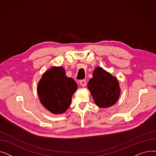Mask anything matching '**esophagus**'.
<instances>
[{
    "mask_svg": "<svg viewBox=\"0 0 156 156\" xmlns=\"http://www.w3.org/2000/svg\"><path fill=\"white\" fill-rule=\"evenodd\" d=\"M80 83L81 87H85L87 85V81L85 80H82L80 81Z\"/></svg>",
    "mask_w": 156,
    "mask_h": 156,
    "instance_id": "obj_1",
    "label": "esophagus"
}]
</instances>
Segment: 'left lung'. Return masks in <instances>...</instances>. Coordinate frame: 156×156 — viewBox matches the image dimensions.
Segmentation results:
<instances>
[{"label":"left lung","mask_w":156,"mask_h":156,"mask_svg":"<svg viewBox=\"0 0 156 156\" xmlns=\"http://www.w3.org/2000/svg\"><path fill=\"white\" fill-rule=\"evenodd\" d=\"M89 80L88 88L95 104L101 108H108L118 101L121 89L115 76L101 67H97Z\"/></svg>","instance_id":"8db88e82"}]
</instances>
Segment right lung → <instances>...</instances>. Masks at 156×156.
<instances>
[{
    "label": "right lung",
    "mask_w": 156,
    "mask_h": 156,
    "mask_svg": "<svg viewBox=\"0 0 156 156\" xmlns=\"http://www.w3.org/2000/svg\"><path fill=\"white\" fill-rule=\"evenodd\" d=\"M77 84L66 75L62 67H53L47 70L41 78L37 87L40 101L48 111L62 114L69 107Z\"/></svg>",
    "instance_id": "right-lung-1"
}]
</instances>
